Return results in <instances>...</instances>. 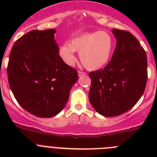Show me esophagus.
I'll use <instances>...</instances> for the list:
<instances>
[{"label":"esophagus","mask_w":157,"mask_h":157,"mask_svg":"<svg viewBox=\"0 0 157 157\" xmlns=\"http://www.w3.org/2000/svg\"><path fill=\"white\" fill-rule=\"evenodd\" d=\"M78 76H82V75H86V73L85 72H83V71H78Z\"/></svg>","instance_id":"34e87169"}]
</instances>
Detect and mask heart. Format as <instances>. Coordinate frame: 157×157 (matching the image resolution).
<instances>
[{"label":"heart","mask_w":157,"mask_h":157,"mask_svg":"<svg viewBox=\"0 0 157 157\" xmlns=\"http://www.w3.org/2000/svg\"><path fill=\"white\" fill-rule=\"evenodd\" d=\"M114 46L112 36L105 31L84 33L76 36L71 43H63L59 53L63 61L73 65L76 60L75 52L80 53V60L88 70H98L110 59Z\"/></svg>","instance_id":"obj_1"}]
</instances>
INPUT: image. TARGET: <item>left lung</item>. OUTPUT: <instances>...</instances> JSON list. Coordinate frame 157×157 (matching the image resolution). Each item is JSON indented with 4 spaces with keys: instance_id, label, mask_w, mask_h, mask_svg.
<instances>
[{
    "instance_id": "obj_1",
    "label": "left lung",
    "mask_w": 157,
    "mask_h": 157,
    "mask_svg": "<svg viewBox=\"0 0 157 157\" xmlns=\"http://www.w3.org/2000/svg\"><path fill=\"white\" fill-rule=\"evenodd\" d=\"M116 47L102 70L90 72V102L99 114L116 116L131 109L145 91L148 78L145 51L132 34L112 29Z\"/></svg>"
}]
</instances>
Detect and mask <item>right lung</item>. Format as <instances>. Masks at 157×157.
<instances>
[{
  "instance_id": "1",
  "label": "right lung",
  "mask_w": 157,
  "mask_h": 157,
  "mask_svg": "<svg viewBox=\"0 0 157 157\" xmlns=\"http://www.w3.org/2000/svg\"><path fill=\"white\" fill-rule=\"evenodd\" d=\"M54 29L32 30L13 45L8 59V83L18 103L37 117L61 112L78 80L77 70L63 62Z\"/></svg>"
}]
</instances>
